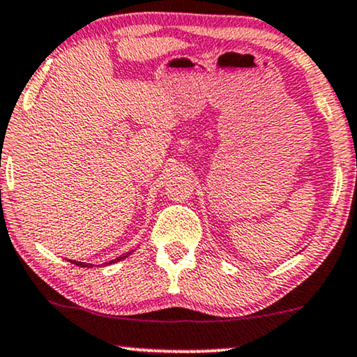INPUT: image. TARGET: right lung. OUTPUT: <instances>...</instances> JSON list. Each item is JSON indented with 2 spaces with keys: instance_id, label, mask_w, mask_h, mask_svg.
Masks as SVG:
<instances>
[{
  "instance_id": "obj_1",
  "label": "right lung",
  "mask_w": 357,
  "mask_h": 357,
  "mask_svg": "<svg viewBox=\"0 0 357 357\" xmlns=\"http://www.w3.org/2000/svg\"><path fill=\"white\" fill-rule=\"evenodd\" d=\"M129 256V252L128 254H123V256H119V257H116L114 259V261H109V262H106V266H108V264H113V262H118V261H121V259H124V257H128ZM72 264H75V266H78V267H93V264H86V262H77V261H70Z\"/></svg>"
}]
</instances>
